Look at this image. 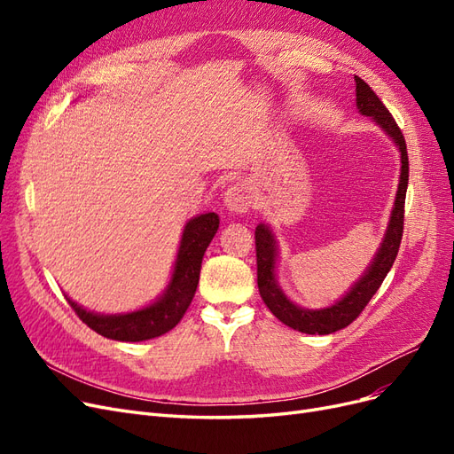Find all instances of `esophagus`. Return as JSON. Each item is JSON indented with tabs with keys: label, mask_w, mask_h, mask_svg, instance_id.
I'll list each match as a JSON object with an SVG mask.
<instances>
[{
	"label": "esophagus",
	"mask_w": 454,
	"mask_h": 454,
	"mask_svg": "<svg viewBox=\"0 0 454 454\" xmlns=\"http://www.w3.org/2000/svg\"><path fill=\"white\" fill-rule=\"evenodd\" d=\"M225 206L231 212H246L252 206V195H250V189L237 184V185H231L225 193Z\"/></svg>",
	"instance_id": "1"
}]
</instances>
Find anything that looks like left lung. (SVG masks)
Segmentation results:
<instances>
[{
  "label": "left lung",
  "instance_id": "1",
  "mask_svg": "<svg viewBox=\"0 0 454 454\" xmlns=\"http://www.w3.org/2000/svg\"><path fill=\"white\" fill-rule=\"evenodd\" d=\"M356 81V104L358 109L367 115L373 117L379 125L390 134V138L400 147L402 153V177L400 187H397V195L394 202V210L390 217V225L387 231V237L382 240L380 250L373 261V265L364 274V278L356 284L352 290L342 297L339 303L329 309L322 310H307L294 305L287 299L280 287L274 280V257H277V248H274V239L270 235L269 227L257 225L255 227V257H257V287L259 295L269 310L277 316V318L286 324L287 327L297 329L301 333L309 335H329L339 329L350 325L367 303L377 294L382 280L387 278L388 270L392 269L397 250H400L402 237H403V214H405V193H407V182H409V157H407V145L405 138L394 121L392 114L380 102L379 96L371 90V87L358 75Z\"/></svg>",
  "mask_w": 454,
  "mask_h": 454
}]
</instances>
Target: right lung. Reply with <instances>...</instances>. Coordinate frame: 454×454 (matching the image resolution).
Returning a JSON list of instances; mask_svg holds the SVG:
<instances>
[{"mask_svg": "<svg viewBox=\"0 0 454 454\" xmlns=\"http://www.w3.org/2000/svg\"><path fill=\"white\" fill-rule=\"evenodd\" d=\"M217 227L219 217L214 212L191 219L185 225L170 287L151 307L130 314L100 316L87 312L85 309L75 305L72 299L66 297L67 303H70L74 312L79 316V320H83V324H87L92 332L107 339L138 342L164 335L184 318L185 310L195 297L202 255L212 242Z\"/></svg>", "mask_w": 454, "mask_h": 454, "instance_id": "obj_1", "label": "right lung"}]
</instances>
